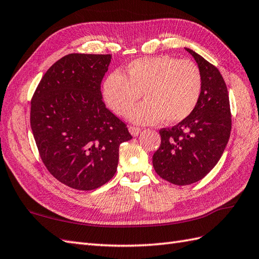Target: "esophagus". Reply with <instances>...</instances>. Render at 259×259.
Wrapping results in <instances>:
<instances>
[{"instance_id":"34e87169","label":"esophagus","mask_w":259,"mask_h":259,"mask_svg":"<svg viewBox=\"0 0 259 259\" xmlns=\"http://www.w3.org/2000/svg\"><path fill=\"white\" fill-rule=\"evenodd\" d=\"M129 131H130V134L134 136V137H137L138 135L140 134L141 132V128L140 127H135V125H130L129 127Z\"/></svg>"}]
</instances>
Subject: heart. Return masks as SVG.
Segmentation results:
<instances>
[{"mask_svg": "<svg viewBox=\"0 0 259 259\" xmlns=\"http://www.w3.org/2000/svg\"><path fill=\"white\" fill-rule=\"evenodd\" d=\"M202 75L191 61L161 55L136 59L124 75L113 71L102 86L106 104L119 116H127L141 96L146 101L130 113L132 121L152 123L163 119L169 123L188 118L202 93Z\"/></svg>", "mask_w": 259, "mask_h": 259, "instance_id": "1", "label": "heart"}]
</instances>
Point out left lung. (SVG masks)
Segmentation results:
<instances>
[{
	"instance_id": "8db88e82",
	"label": "left lung",
	"mask_w": 259,
	"mask_h": 259,
	"mask_svg": "<svg viewBox=\"0 0 259 259\" xmlns=\"http://www.w3.org/2000/svg\"><path fill=\"white\" fill-rule=\"evenodd\" d=\"M194 57L202 75V93L191 115L161 129V144L152 157L155 172L177 185L200 181L223 154L230 139L232 115L226 83L220 70L201 55Z\"/></svg>"
}]
</instances>
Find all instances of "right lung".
I'll use <instances>...</instances> for the list:
<instances>
[{"mask_svg": "<svg viewBox=\"0 0 259 259\" xmlns=\"http://www.w3.org/2000/svg\"><path fill=\"white\" fill-rule=\"evenodd\" d=\"M110 54H68L41 78L31 101L40 159L59 182L90 191L115 176L127 124L106 108L100 83Z\"/></svg>", "mask_w": 259, "mask_h": 259, "instance_id": "add662e5", "label": "right lung"}]
</instances>
